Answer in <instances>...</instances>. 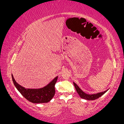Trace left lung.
Masks as SVG:
<instances>
[{
    "label": "left lung",
    "mask_w": 124,
    "mask_h": 124,
    "mask_svg": "<svg viewBox=\"0 0 124 124\" xmlns=\"http://www.w3.org/2000/svg\"><path fill=\"white\" fill-rule=\"evenodd\" d=\"M73 84H74V87L76 88V91H77L78 94H79V95L80 96V97L81 98H82V99H85L86 100H92V101H93V100H95L96 99H98V98H99V97H101V95H103L107 91L106 90L104 91V92L98 93V94H96L89 95V94H86V93H85L84 92H83V91L81 90L80 88H79L78 86H77V85L75 83L73 82Z\"/></svg>",
    "instance_id": "8db88e82"
}]
</instances>
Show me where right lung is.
Returning <instances> with one entry per match:
<instances>
[{"instance_id":"add662e5","label":"right lung","mask_w":124,"mask_h":124,"mask_svg":"<svg viewBox=\"0 0 124 124\" xmlns=\"http://www.w3.org/2000/svg\"><path fill=\"white\" fill-rule=\"evenodd\" d=\"M12 81L15 87L25 99L33 103H43L50 101L55 94V85L58 77H55L48 85L41 89H25L16 82L12 74Z\"/></svg>"}]
</instances>
